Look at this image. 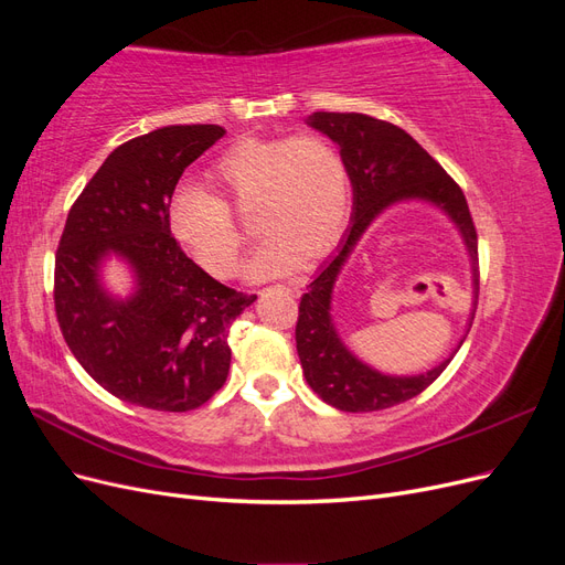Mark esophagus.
<instances>
[{"label":"esophagus","instance_id":"esophagus-1","mask_svg":"<svg viewBox=\"0 0 565 565\" xmlns=\"http://www.w3.org/2000/svg\"><path fill=\"white\" fill-rule=\"evenodd\" d=\"M280 289H285L287 295H292V297H299L301 295V289H299V285H295V282H285V285H278Z\"/></svg>","mask_w":565,"mask_h":565}]
</instances>
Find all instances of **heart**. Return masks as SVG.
<instances>
[{"label":"heart","mask_w":565,"mask_h":565,"mask_svg":"<svg viewBox=\"0 0 565 565\" xmlns=\"http://www.w3.org/2000/svg\"><path fill=\"white\" fill-rule=\"evenodd\" d=\"M212 183L235 204L256 200L254 224L264 243L243 266L245 278L268 280L328 254L351 212V172L332 139L297 131L241 139L210 169ZM169 231L214 278H226L243 249V231L218 195L181 185L169 200Z\"/></svg>","instance_id":"obj_1"}]
</instances>
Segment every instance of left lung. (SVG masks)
I'll return each mask as SVG.
<instances>
[{
    "label": "left lung",
    "instance_id": "obj_1",
    "mask_svg": "<svg viewBox=\"0 0 565 565\" xmlns=\"http://www.w3.org/2000/svg\"><path fill=\"white\" fill-rule=\"evenodd\" d=\"M309 125L330 136L347 158L353 185V224L334 259L318 273L301 297L295 330L297 353L306 382L324 403L344 413H374L419 396L450 365L465 339L448 361L417 377H388L372 370L341 344L330 316L332 289L341 266L374 216L401 200L434 202L455 221L471 254L473 285H478V235L461 188L401 127L363 113H313Z\"/></svg>",
    "mask_w": 565,
    "mask_h": 565
}]
</instances>
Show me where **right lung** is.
I'll return each mask as SVG.
<instances>
[{"label":"right lung","instance_id":"add662e5","mask_svg":"<svg viewBox=\"0 0 565 565\" xmlns=\"http://www.w3.org/2000/svg\"><path fill=\"white\" fill-rule=\"evenodd\" d=\"M224 134L218 125H172L136 136L110 152L67 212L56 318L79 365L125 403L188 413L228 377V330L256 295L235 292L188 259L167 221L183 169ZM110 253L137 276L129 300L99 285Z\"/></svg>","mask_w":565,"mask_h":565}]
</instances>
